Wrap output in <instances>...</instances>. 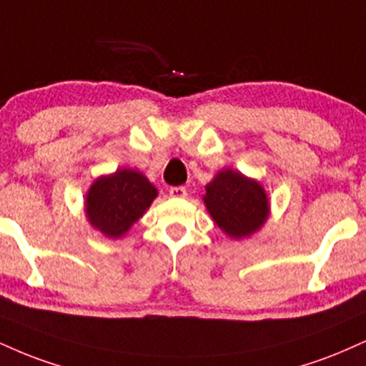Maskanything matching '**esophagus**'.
<instances>
[{"instance_id": "esophagus-1", "label": "esophagus", "mask_w": 366, "mask_h": 366, "mask_svg": "<svg viewBox=\"0 0 366 366\" xmlns=\"http://www.w3.org/2000/svg\"><path fill=\"white\" fill-rule=\"evenodd\" d=\"M170 196L172 197H186L187 196V189L179 186V187H170Z\"/></svg>"}]
</instances>
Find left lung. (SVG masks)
Returning a JSON list of instances; mask_svg holds the SVG:
<instances>
[{"label": "left lung", "mask_w": 366, "mask_h": 366, "mask_svg": "<svg viewBox=\"0 0 366 366\" xmlns=\"http://www.w3.org/2000/svg\"><path fill=\"white\" fill-rule=\"evenodd\" d=\"M206 209L230 239L250 237L269 217V199L257 180L239 170L223 169L206 186Z\"/></svg>", "instance_id": "8db88e82"}]
</instances>
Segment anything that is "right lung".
I'll return each instance as SVG.
<instances>
[{
  "label": "right lung",
  "mask_w": 366,
  "mask_h": 366,
  "mask_svg": "<svg viewBox=\"0 0 366 366\" xmlns=\"http://www.w3.org/2000/svg\"><path fill=\"white\" fill-rule=\"evenodd\" d=\"M157 196V187L141 172L117 169L92 184L85 213L92 227L109 239H119L143 217Z\"/></svg>",
  "instance_id": "right-lung-1"
}]
</instances>
